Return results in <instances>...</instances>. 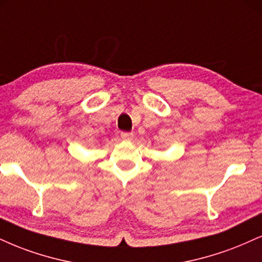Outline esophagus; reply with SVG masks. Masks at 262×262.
Here are the masks:
<instances>
[{
  "mask_svg": "<svg viewBox=\"0 0 262 262\" xmlns=\"http://www.w3.org/2000/svg\"><path fill=\"white\" fill-rule=\"evenodd\" d=\"M121 138L123 140H133L134 133H132V132H121Z\"/></svg>",
  "mask_w": 262,
  "mask_h": 262,
  "instance_id": "esophagus-1",
  "label": "esophagus"
}]
</instances>
